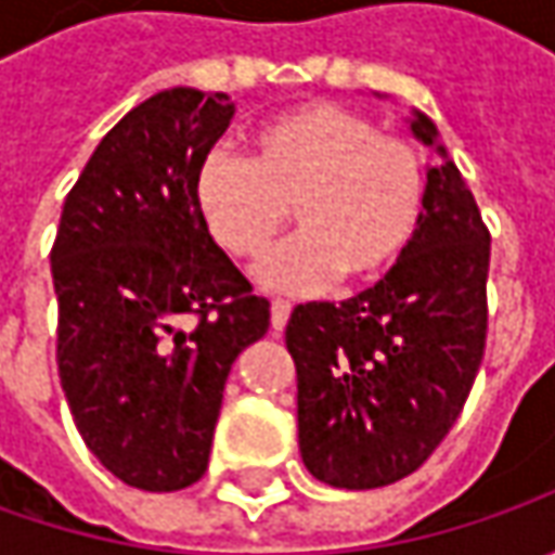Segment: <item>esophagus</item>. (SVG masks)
<instances>
[{"label": "esophagus", "mask_w": 555, "mask_h": 555, "mask_svg": "<svg viewBox=\"0 0 555 555\" xmlns=\"http://www.w3.org/2000/svg\"><path fill=\"white\" fill-rule=\"evenodd\" d=\"M289 311H293V306H289L287 299H274V302H271V327H274V331H284V327H287Z\"/></svg>", "instance_id": "esophagus-1"}]
</instances>
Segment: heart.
<instances>
[{
	"mask_svg": "<svg viewBox=\"0 0 555 555\" xmlns=\"http://www.w3.org/2000/svg\"><path fill=\"white\" fill-rule=\"evenodd\" d=\"M423 194L414 144L333 101L271 117L246 160L212 151L194 176L203 224L234 259L266 256L293 209L299 234L259 268L268 287L287 293L383 278L414 241Z\"/></svg>",
	"mask_w": 555,
	"mask_h": 555,
	"instance_id": "heart-1",
	"label": "heart"
}]
</instances>
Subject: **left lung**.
I'll use <instances>...</instances> for the list:
<instances>
[{
    "label": "left lung",
    "mask_w": 555,
    "mask_h": 555,
    "mask_svg": "<svg viewBox=\"0 0 555 555\" xmlns=\"http://www.w3.org/2000/svg\"><path fill=\"white\" fill-rule=\"evenodd\" d=\"M411 129L436 144L426 114ZM426 179L414 241L386 278L339 306H296L287 321L299 451L333 488H383L420 469L485 358L491 234L454 163Z\"/></svg>",
    "instance_id": "1"
}]
</instances>
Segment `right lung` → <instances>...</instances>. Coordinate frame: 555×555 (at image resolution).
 <instances>
[{"mask_svg": "<svg viewBox=\"0 0 555 555\" xmlns=\"http://www.w3.org/2000/svg\"><path fill=\"white\" fill-rule=\"evenodd\" d=\"M231 117L224 92L184 86L132 107L70 188L52 244L57 376L76 429L141 491L206 473L228 371L271 324L194 201Z\"/></svg>", "mask_w": 555, "mask_h": 555, "instance_id": "1", "label": "right lung"}]
</instances>
